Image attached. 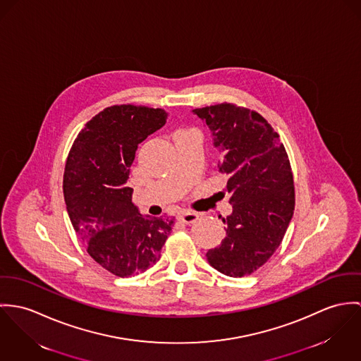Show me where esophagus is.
<instances>
[{
  "label": "esophagus",
  "mask_w": 361,
  "mask_h": 361,
  "mask_svg": "<svg viewBox=\"0 0 361 361\" xmlns=\"http://www.w3.org/2000/svg\"><path fill=\"white\" fill-rule=\"evenodd\" d=\"M178 220L185 223V224H191L194 221L198 220V214L194 213V212H183L180 216H178Z\"/></svg>",
  "instance_id": "1"
}]
</instances>
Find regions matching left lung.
Here are the masks:
<instances>
[{"label": "left lung", "mask_w": 361, "mask_h": 361, "mask_svg": "<svg viewBox=\"0 0 361 361\" xmlns=\"http://www.w3.org/2000/svg\"><path fill=\"white\" fill-rule=\"evenodd\" d=\"M212 131L228 176L233 213L223 219L226 237L206 253L228 277L249 276L277 250L295 209L293 176L279 133L257 112L233 104L192 111Z\"/></svg>", "instance_id": "obj_1"}]
</instances>
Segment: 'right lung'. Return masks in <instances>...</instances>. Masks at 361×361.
Instances as JSON below:
<instances>
[{
    "label": "right lung",
    "mask_w": 361,
    "mask_h": 361,
    "mask_svg": "<svg viewBox=\"0 0 361 361\" xmlns=\"http://www.w3.org/2000/svg\"><path fill=\"white\" fill-rule=\"evenodd\" d=\"M163 109L115 105L85 124L69 152L63 195L88 255L118 276H137L161 259L173 219L142 216L127 187L138 144L166 123Z\"/></svg>",
    "instance_id": "add662e5"
}]
</instances>
